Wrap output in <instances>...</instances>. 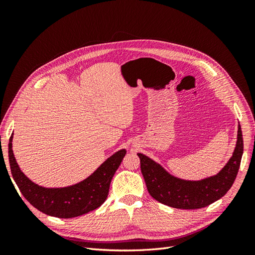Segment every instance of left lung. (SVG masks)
<instances>
[{"label":"left lung","instance_id":"left-lung-1","mask_svg":"<svg viewBox=\"0 0 255 255\" xmlns=\"http://www.w3.org/2000/svg\"><path fill=\"white\" fill-rule=\"evenodd\" d=\"M243 152L244 140L239 126L236 148L229 163L217 175L198 182L176 179L143 154L138 153V156L146 189L151 197L174 208L197 210L217 201L232 187L241 166Z\"/></svg>","mask_w":255,"mask_h":255}]
</instances>
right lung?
<instances>
[{"label":"right lung","instance_id":"add662e5","mask_svg":"<svg viewBox=\"0 0 255 255\" xmlns=\"http://www.w3.org/2000/svg\"><path fill=\"white\" fill-rule=\"evenodd\" d=\"M12 135L9 138L8 156L10 170L18 188L27 201L40 212L57 218H73L101 206L109 196L113 176L127 151L120 150L106 159L86 180L65 188H43L24 175L12 152Z\"/></svg>","mask_w":255,"mask_h":255}]
</instances>
